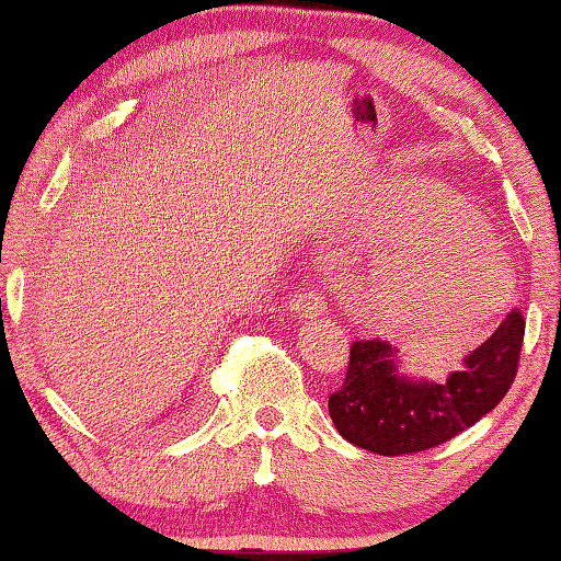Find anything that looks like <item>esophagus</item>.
Here are the masks:
<instances>
[{
  "label": "esophagus",
  "instance_id": "34e87169",
  "mask_svg": "<svg viewBox=\"0 0 561 561\" xmlns=\"http://www.w3.org/2000/svg\"><path fill=\"white\" fill-rule=\"evenodd\" d=\"M289 309L297 317L311 319V317H317V314H324L327 301H324V297H319L317 291H301V294H294L291 301H289Z\"/></svg>",
  "mask_w": 561,
  "mask_h": 561
}]
</instances>
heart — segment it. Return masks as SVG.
Returning a JSON list of instances; mask_svg holds the SVG:
<instances>
[{"instance_id": "b5f03b06", "label": "heart", "mask_w": 561, "mask_h": 561, "mask_svg": "<svg viewBox=\"0 0 561 561\" xmlns=\"http://www.w3.org/2000/svg\"><path fill=\"white\" fill-rule=\"evenodd\" d=\"M405 203L425 213V227L381 264L383 304L403 319L480 317L507 282L492 234L465 201L435 180H415Z\"/></svg>"}]
</instances>
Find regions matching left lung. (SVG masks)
<instances>
[{"label": "left lung", "mask_w": 561, "mask_h": 561, "mask_svg": "<svg viewBox=\"0 0 561 561\" xmlns=\"http://www.w3.org/2000/svg\"><path fill=\"white\" fill-rule=\"evenodd\" d=\"M522 339L525 317L512 309L443 383L405 374L401 351L388 341H354L344 386L329 396L331 421L341 438L388 458L435 448L505 398Z\"/></svg>", "instance_id": "obj_1"}]
</instances>
